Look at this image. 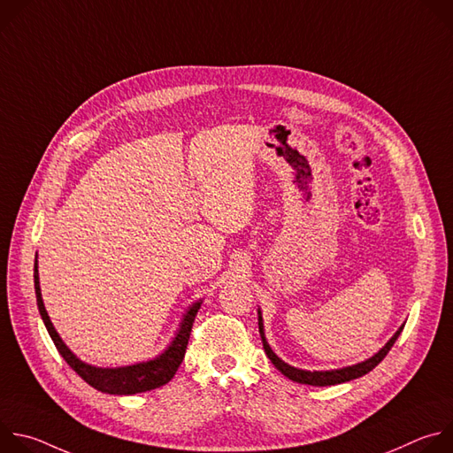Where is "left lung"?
Listing matches in <instances>:
<instances>
[{"mask_svg": "<svg viewBox=\"0 0 453 453\" xmlns=\"http://www.w3.org/2000/svg\"><path fill=\"white\" fill-rule=\"evenodd\" d=\"M260 313V311H257ZM257 325H260V335H262V341H264V349L267 353V357L271 358V362L276 365L278 371H281L287 378L297 381V383H306V385H319V387H325V385H337V383H344V381H349V380H355V378H360L364 374H367L369 371H372L383 358L385 355L391 351V348L395 346L396 339L400 337L403 326L395 334V337L387 342L374 357H371L369 360L362 362V364H357V365H351V367H344V369H335V371H303V369H296L288 364H285L281 358L276 357V353L271 349V346L267 344L265 341V335H264V325H262V313L260 317H257Z\"/></svg>", "mask_w": 453, "mask_h": 453, "instance_id": "1", "label": "left lung"}]
</instances>
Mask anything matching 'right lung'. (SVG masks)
Wrapping results in <instances>:
<instances>
[{"mask_svg":"<svg viewBox=\"0 0 453 453\" xmlns=\"http://www.w3.org/2000/svg\"><path fill=\"white\" fill-rule=\"evenodd\" d=\"M34 283H35V297H37V306L41 311V317L44 320V326L55 344V348L58 349V353L62 355V358L68 362V365L84 380L88 381L91 387H95L96 391L107 393V395H136V393H145L150 389H156V387H161L165 383H168L175 371L179 369L184 353H186V346L189 341V334H191V326L193 320H196V315L201 308V303L191 304V308L188 310V313L182 319V325L179 328L177 337L173 339V342L168 346V349L150 360V362H143V364H136V365H128V367H118V369H102V367H93L88 365L84 362H81L68 348L60 341V337L57 335L51 320L46 313V308L42 304V297H41V288H39V273H37V260H35V267H34Z\"/></svg>","mask_w":453,"mask_h":453,"instance_id":"add662e5","label":"right lung"}]
</instances>
